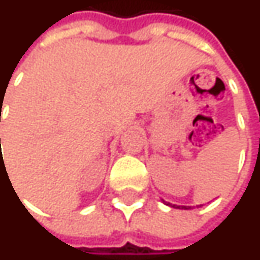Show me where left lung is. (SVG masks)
<instances>
[{
	"label": "left lung",
	"instance_id": "8db88e82",
	"mask_svg": "<svg viewBox=\"0 0 260 260\" xmlns=\"http://www.w3.org/2000/svg\"><path fill=\"white\" fill-rule=\"evenodd\" d=\"M183 208H185V206H183Z\"/></svg>",
	"mask_w": 260,
	"mask_h": 260
}]
</instances>
